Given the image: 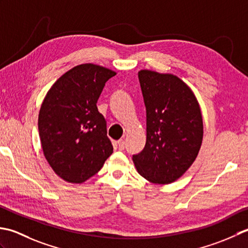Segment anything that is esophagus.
Returning a JSON list of instances; mask_svg holds the SVG:
<instances>
[{
    "label": "esophagus",
    "instance_id": "34e87169",
    "mask_svg": "<svg viewBox=\"0 0 248 248\" xmlns=\"http://www.w3.org/2000/svg\"><path fill=\"white\" fill-rule=\"evenodd\" d=\"M118 146H119V150H124V146H125V141L123 139H121L118 141Z\"/></svg>",
    "mask_w": 248,
    "mask_h": 248
}]
</instances>
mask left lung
Here are the masks:
<instances>
[{
	"label": "left lung",
	"mask_w": 248,
	"mask_h": 248,
	"mask_svg": "<svg viewBox=\"0 0 248 248\" xmlns=\"http://www.w3.org/2000/svg\"><path fill=\"white\" fill-rule=\"evenodd\" d=\"M138 78L146 110V141L133 161L145 180L173 183L199 153L203 138L199 103L178 76L141 69Z\"/></svg>",
	"instance_id": "obj_1"
}]
</instances>
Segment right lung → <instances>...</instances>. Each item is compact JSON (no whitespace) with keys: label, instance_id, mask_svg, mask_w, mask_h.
Returning <instances> with one entry per match:
<instances>
[{"label":"right lung","instance_id":"add662e5","mask_svg":"<svg viewBox=\"0 0 248 248\" xmlns=\"http://www.w3.org/2000/svg\"><path fill=\"white\" fill-rule=\"evenodd\" d=\"M114 75L100 65H77L53 83L40 106L38 131L45 158L68 183L92 178L113 152L96 104Z\"/></svg>","mask_w":248,"mask_h":248}]
</instances>
